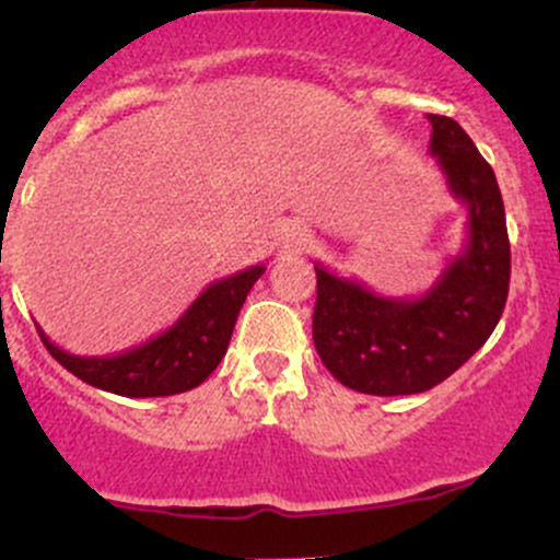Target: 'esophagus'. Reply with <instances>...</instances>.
Returning <instances> with one entry per match:
<instances>
[{
    "instance_id": "34e87169",
    "label": "esophagus",
    "mask_w": 560,
    "mask_h": 560,
    "mask_svg": "<svg viewBox=\"0 0 560 560\" xmlns=\"http://www.w3.org/2000/svg\"><path fill=\"white\" fill-rule=\"evenodd\" d=\"M284 249H298L300 244H303L305 241V228H300V225H290L284 231Z\"/></svg>"
}]
</instances>
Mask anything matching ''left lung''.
I'll list each match as a JSON object with an SVG mask.
<instances>
[{"instance_id": "1", "label": "left lung", "mask_w": 560, "mask_h": 560, "mask_svg": "<svg viewBox=\"0 0 560 560\" xmlns=\"http://www.w3.org/2000/svg\"><path fill=\"white\" fill-rule=\"evenodd\" d=\"M429 152L453 198L467 206V244L421 298L375 295L316 265L314 343L343 386L375 397L443 384L502 319L510 238L497 176L456 120L429 115Z\"/></svg>"}]
</instances>
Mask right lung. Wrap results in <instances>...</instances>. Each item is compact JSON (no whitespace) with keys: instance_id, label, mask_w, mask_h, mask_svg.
Masks as SVG:
<instances>
[{"instance_id":"1","label":"right lung","mask_w":560,"mask_h":560,"mask_svg":"<svg viewBox=\"0 0 560 560\" xmlns=\"http://www.w3.org/2000/svg\"><path fill=\"white\" fill-rule=\"evenodd\" d=\"M265 265L214 281L166 332L112 357H80L58 349L39 329L52 357L85 384L120 397H172L201 386L225 357L238 311Z\"/></svg>"}]
</instances>
